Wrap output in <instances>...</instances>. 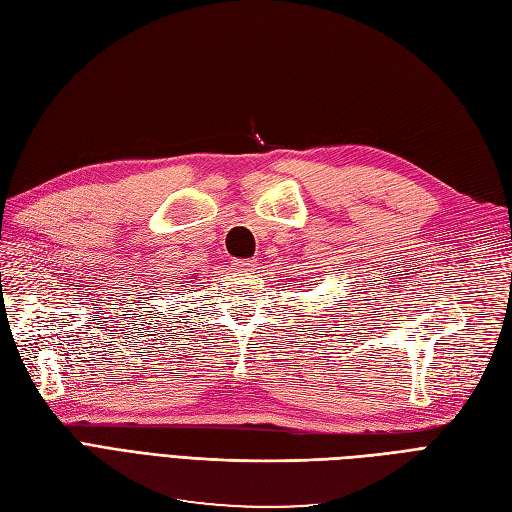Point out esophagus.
<instances>
[{
	"label": "esophagus",
	"instance_id": "1",
	"mask_svg": "<svg viewBox=\"0 0 512 512\" xmlns=\"http://www.w3.org/2000/svg\"><path fill=\"white\" fill-rule=\"evenodd\" d=\"M232 267L237 271H254V260H232Z\"/></svg>",
	"mask_w": 512,
	"mask_h": 512
}]
</instances>
